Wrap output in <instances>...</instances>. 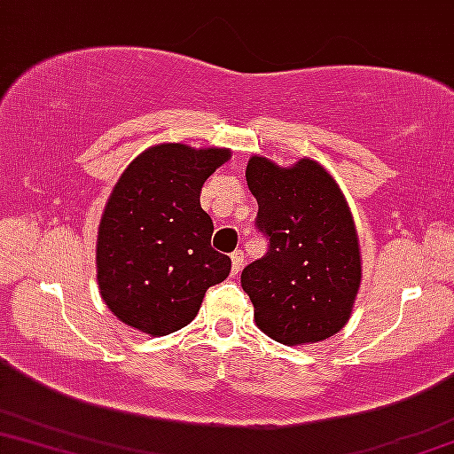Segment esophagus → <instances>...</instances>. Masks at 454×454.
I'll return each instance as SVG.
<instances>
[{"label":"esophagus","mask_w":454,"mask_h":454,"mask_svg":"<svg viewBox=\"0 0 454 454\" xmlns=\"http://www.w3.org/2000/svg\"><path fill=\"white\" fill-rule=\"evenodd\" d=\"M232 260V277H239V272L243 270V262H245V254L243 251H234V254L231 255Z\"/></svg>","instance_id":"1"}]
</instances>
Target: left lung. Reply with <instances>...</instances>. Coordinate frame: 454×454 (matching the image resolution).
Masks as SVG:
<instances>
[{"label": "left lung", "mask_w": 454, "mask_h": 454, "mask_svg": "<svg viewBox=\"0 0 454 454\" xmlns=\"http://www.w3.org/2000/svg\"><path fill=\"white\" fill-rule=\"evenodd\" d=\"M257 228L268 254L249 263L240 285L262 333L283 346H306L340 333L352 317L363 257L349 205L318 160L280 168L262 154L247 163Z\"/></svg>", "instance_id": "8db88e82"}]
</instances>
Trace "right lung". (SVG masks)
Wrapping results in <instances>:
<instances>
[{"instance_id": "right-lung-1", "label": "right lung", "mask_w": 454, "mask_h": 454, "mask_svg": "<svg viewBox=\"0 0 454 454\" xmlns=\"http://www.w3.org/2000/svg\"><path fill=\"white\" fill-rule=\"evenodd\" d=\"M232 153L182 142L154 145L125 168L106 200L96 278L108 309L131 329L169 335L197 317L231 257L211 249L214 222L200 188Z\"/></svg>"}]
</instances>
